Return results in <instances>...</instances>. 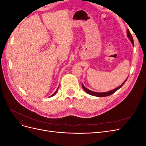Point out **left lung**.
<instances>
[{
  "mask_svg": "<svg viewBox=\"0 0 146 146\" xmlns=\"http://www.w3.org/2000/svg\"><path fill=\"white\" fill-rule=\"evenodd\" d=\"M127 36H128V38H129V39H130V41L131 42V43H132V44H133V46H134V42H133V37H132V36H131V33H130V31H129V30H127ZM127 80V78L126 79V80H125V82H123L122 85H121V86H119V87H117V88H116V89H114V90H111V91H108V92H94V91H91V90H88V89H87L86 88H85V86H84V85H83L82 84V87H83V89L85 90L87 93H88L89 94H90V95H92V96H97V97H106V96H110V95H111L112 94H113L114 92H115L117 90H118L119 88H121L122 86V85H123V84L125 83V82H126V80Z\"/></svg>",
  "mask_w": 146,
  "mask_h": 146,
  "instance_id": "left-lung-1",
  "label": "left lung"
}]
</instances>
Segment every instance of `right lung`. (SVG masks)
Returning a JSON list of instances; mask_svg holds the SVG:
<instances>
[{"label": "right lung", "mask_w": 146, "mask_h": 146, "mask_svg": "<svg viewBox=\"0 0 146 146\" xmlns=\"http://www.w3.org/2000/svg\"><path fill=\"white\" fill-rule=\"evenodd\" d=\"M58 89H57V90H56V91H55V92H54V94H52V96H50V97H52V96H54V95H55V94L56 93V92H57V91H58Z\"/></svg>", "instance_id": "add662e5"}]
</instances>
